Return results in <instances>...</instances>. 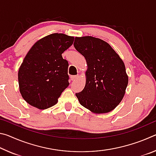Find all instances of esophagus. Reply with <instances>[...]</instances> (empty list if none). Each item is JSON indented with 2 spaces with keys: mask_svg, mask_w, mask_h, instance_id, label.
Here are the masks:
<instances>
[{
  "mask_svg": "<svg viewBox=\"0 0 156 156\" xmlns=\"http://www.w3.org/2000/svg\"><path fill=\"white\" fill-rule=\"evenodd\" d=\"M78 77H79V76L78 75H74V76H71V80H76V79H78Z\"/></svg>",
  "mask_w": 156,
  "mask_h": 156,
  "instance_id": "esophagus-1",
  "label": "esophagus"
}]
</instances>
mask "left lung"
Wrapping results in <instances>:
<instances>
[{
    "label": "left lung",
    "instance_id": "8db88e82",
    "mask_svg": "<svg viewBox=\"0 0 156 156\" xmlns=\"http://www.w3.org/2000/svg\"><path fill=\"white\" fill-rule=\"evenodd\" d=\"M75 49L88 66L83 90L76 93L81 105L96 113H108L122 100L128 84L125 66L109 44L91 36L76 37Z\"/></svg>",
    "mask_w": 156,
    "mask_h": 156
}]
</instances>
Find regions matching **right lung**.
Listing matches in <instances>:
<instances>
[{"label": "right lung", "instance_id": "right-lung-1", "mask_svg": "<svg viewBox=\"0 0 156 156\" xmlns=\"http://www.w3.org/2000/svg\"><path fill=\"white\" fill-rule=\"evenodd\" d=\"M74 38L52 34L37 41L26 55L18 71L20 92L28 104L40 109L56 105L69 86L67 60L62 54Z\"/></svg>", "mask_w": 156, "mask_h": 156}]
</instances>
